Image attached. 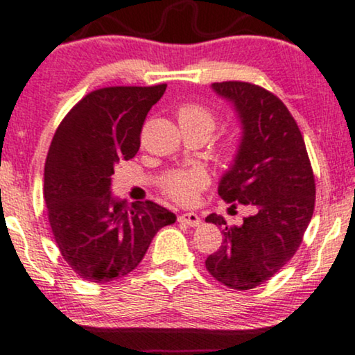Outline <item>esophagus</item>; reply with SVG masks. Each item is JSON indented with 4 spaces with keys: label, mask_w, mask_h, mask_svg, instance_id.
<instances>
[{
    "label": "esophagus",
    "mask_w": 355,
    "mask_h": 355,
    "mask_svg": "<svg viewBox=\"0 0 355 355\" xmlns=\"http://www.w3.org/2000/svg\"><path fill=\"white\" fill-rule=\"evenodd\" d=\"M179 222L189 225V227H198L200 224V217L196 212H186L179 216Z\"/></svg>",
    "instance_id": "obj_1"
}]
</instances>
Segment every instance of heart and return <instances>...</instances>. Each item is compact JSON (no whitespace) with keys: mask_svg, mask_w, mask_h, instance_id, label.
<instances>
[{"mask_svg":"<svg viewBox=\"0 0 355 355\" xmlns=\"http://www.w3.org/2000/svg\"><path fill=\"white\" fill-rule=\"evenodd\" d=\"M178 120L181 128H199L211 137L216 128L217 118L212 110L199 103H184L178 110ZM237 153V143L225 144L224 155L227 159ZM207 184V176L200 169L171 171L163 179V191L179 204H192L199 198V192Z\"/></svg>","mask_w":355,"mask_h":355,"instance_id":"heart-1","label":"heart"}]
</instances>
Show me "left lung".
<instances>
[{"mask_svg":"<svg viewBox=\"0 0 355 355\" xmlns=\"http://www.w3.org/2000/svg\"><path fill=\"white\" fill-rule=\"evenodd\" d=\"M212 89L234 105L242 139L218 196L247 205L240 225L211 214L205 222L220 227L224 242L207 257L205 268L232 290H252L277 275L303 242L311 222L316 184L303 135L282 100L248 82H217Z\"/></svg>","mask_w":355,"mask_h":355,"instance_id":"obj_1","label":"left lung"}]
</instances>
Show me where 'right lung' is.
<instances>
[{
	"instance_id": "add662e5",
	"label": "right lung",
	"mask_w": 355,
	"mask_h": 355,
	"mask_svg": "<svg viewBox=\"0 0 355 355\" xmlns=\"http://www.w3.org/2000/svg\"><path fill=\"white\" fill-rule=\"evenodd\" d=\"M166 84L105 87L87 94L60 121L44 166V199L54 240L80 278L108 283L143 260L156 232L176 216L151 200L112 196V174L139 150L148 112Z\"/></svg>"
}]
</instances>
